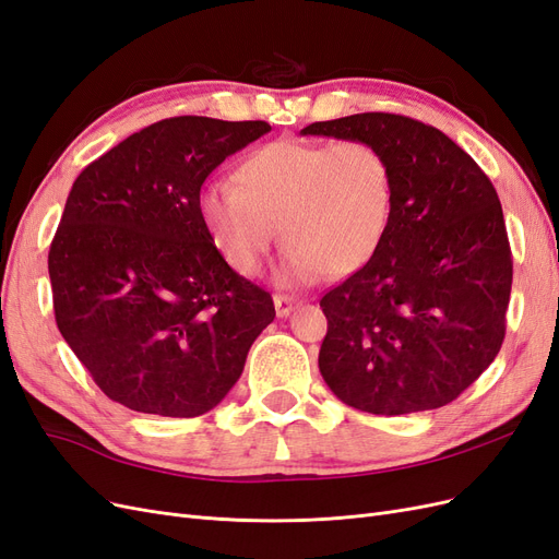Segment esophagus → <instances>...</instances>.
<instances>
[{"label": "esophagus", "instance_id": "esophagus-1", "mask_svg": "<svg viewBox=\"0 0 559 559\" xmlns=\"http://www.w3.org/2000/svg\"><path fill=\"white\" fill-rule=\"evenodd\" d=\"M273 300H275L277 317H289L292 310L298 306V300L294 296H286V294H277Z\"/></svg>", "mask_w": 559, "mask_h": 559}]
</instances>
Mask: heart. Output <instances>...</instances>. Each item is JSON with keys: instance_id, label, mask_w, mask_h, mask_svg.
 I'll return each mask as SVG.
<instances>
[{"instance_id": "b5f03b06", "label": "heart", "mask_w": 559, "mask_h": 559, "mask_svg": "<svg viewBox=\"0 0 559 559\" xmlns=\"http://www.w3.org/2000/svg\"><path fill=\"white\" fill-rule=\"evenodd\" d=\"M235 181L202 186L198 216L218 257L247 277L277 230L284 280L349 277L373 261L392 226L394 167L366 140L267 142L242 158Z\"/></svg>"}]
</instances>
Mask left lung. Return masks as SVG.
Instances as JSON below:
<instances>
[{"label": "left lung", "instance_id": "obj_1", "mask_svg": "<svg viewBox=\"0 0 559 559\" xmlns=\"http://www.w3.org/2000/svg\"><path fill=\"white\" fill-rule=\"evenodd\" d=\"M300 134L373 142L392 160L394 216L378 253L319 300V370L373 415L433 411L495 361L513 259L492 181L448 134L399 114H354Z\"/></svg>", "mask_w": 559, "mask_h": 559}]
</instances>
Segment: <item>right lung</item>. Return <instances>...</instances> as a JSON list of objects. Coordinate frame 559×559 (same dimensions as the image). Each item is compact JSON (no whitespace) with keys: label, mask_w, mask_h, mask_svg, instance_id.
<instances>
[{"label":"right lung","mask_w":559,"mask_h":559,"mask_svg":"<svg viewBox=\"0 0 559 559\" xmlns=\"http://www.w3.org/2000/svg\"><path fill=\"white\" fill-rule=\"evenodd\" d=\"M265 121L175 116L83 170L48 251L56 324L130 411L198 417L242 376L273 298L218 257L198 216L205 179Z\"/></svg>","instance_id":"add662e5"}]
</instances>
